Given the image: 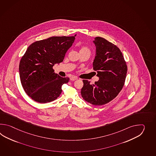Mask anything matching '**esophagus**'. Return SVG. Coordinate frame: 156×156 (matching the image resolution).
I'll return each instance as SVG.
<instances>
[{"label":"esophagus","mask_w":156,"mask_h":156,"mask_svg":"<svg viewBox=\"0 0 156 156\" xmlns=\"http://www.w3.org/2000/svg\"><path fill=\"white\" fill-rule=\"evenodd\" d=\"M77 79V78L76 77L72 76L70 77V80H71V81H74V80H76Z\"/></svg>","instance_id":"1"}]
</instances>
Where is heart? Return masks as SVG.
Instances as JSON below:
<instances>
[{"mask_svg": "<svg viewBox=\"0 0 156 156\" xmlns=\"http://www.w3.org/2000/svg\"><path fill=\"white\" fill-rule=\"evenodd\" d=\"M80 53H90L91 51H90V48L88 47H87L86 46H82L80 48Z\"/></svg>", "mask_w": 156, "mask_h": 156, "instance_id": "heart-1", "label": "heart"}]
</instances>
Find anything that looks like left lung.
<instances>
[{"label":"left lung","mask_w":156,"mask_h":156,"mask_svg":"<svg viewBox=\"0 0 156 156\" xmlns=\"http://www.w3.org/2000/svg\"><path fill=\"white\" fill-rule=\"evenodd\" d=\"M94 42L96 50L93 67L99 80L93 84L83 80L81 94L88 103L100 106L109 103L119 94L124 85L128 68L116 45L100 37H96Z\"/></svg>","instance_id":"1"}]
</instances>
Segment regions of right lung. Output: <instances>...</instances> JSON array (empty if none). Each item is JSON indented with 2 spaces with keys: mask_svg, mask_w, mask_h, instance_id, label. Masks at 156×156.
Listing matches in <instances>:
<instances>
[{
  "mask_svg": "<svg viewBox=\"0 0 156 156\" xmlns=\"http://www.w3.org/2000/svg\"><path fill=\"white\" fill-rule=\"evenodd\" d=\"M76 36L51 37L28 47L20 60L19 70L22 87L32 99L47 103L60 96L62 85L70 79L55 73L53 65L63 61Z\"/></svg>",
  "mask_w": 156,
  "mask_h": 156,
  "instance_id": "obj_1",
  "label": "right lung"
}]
</instances>
